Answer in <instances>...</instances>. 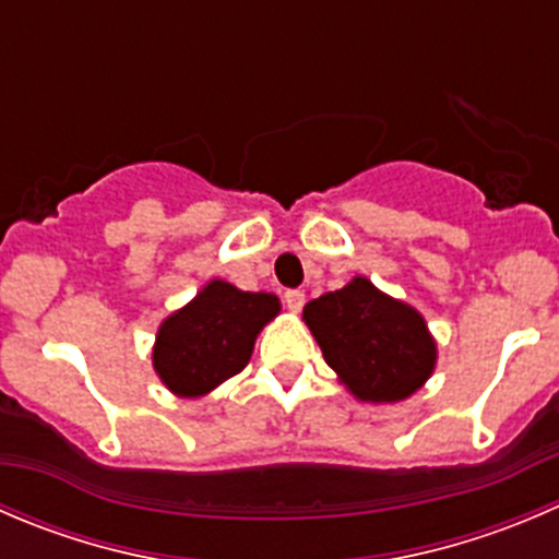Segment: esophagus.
Listing matches in <instances>:
<instances>
[{"mask_svg": "<svg viewBox=\"0 0 559 559\" xmlns=\"http://www.w3.org/2000/svg\"><path fill=\"white\" fill-rule=\"evenodd\" d=\"M284 306L289 308L292 313H297V311H300L302 306H306V295H302L300 289H289V292H284Z\"/></svg>", "mask_w": 559, "mask_h": 559, "instance_id": "obj_1", "label": "esophagus"}]
</instances>
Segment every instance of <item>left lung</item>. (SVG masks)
I'll list each match as a JSON object with an SVG mask.
<instances>
[{
  "mask_svg": "<svg viewBox=\"0 0 559 559\" xmlns=\"http://www.w3.org/2000/svg\"><path fill=\"white\" fill-rule=\"evenodd\" d=\"M302 319L324 362L360 401H404L435 371L437 344L426 319L360 275L308 302Z\"/></svg>",
  "mask_w": 559,
  "mask_h": 559,
  "instance_id": "8db88e82",
  "label": "left lung"
}]
</instances>
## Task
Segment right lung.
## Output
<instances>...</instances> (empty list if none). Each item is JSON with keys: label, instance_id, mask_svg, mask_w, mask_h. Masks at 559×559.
I'll list each match as a JSON object with an SVG mask.
<instances>
[{"label": "right lung", "instance_id": "right-lung-1", "mask_svg": "<svg viewBox=\"0 0 559 559\" xmlns=\"http://www.w3.org/2000/svg\"><path fill=\"white\" fill-rule=\"evenodd\" d=\"M278 311L275 295L210 281L160 324L153 349L160 382L182 399L210 393L248 366L257 335Z\"/></svg>", "mask_w": 559, "mask_h": 559}]
</instances>
